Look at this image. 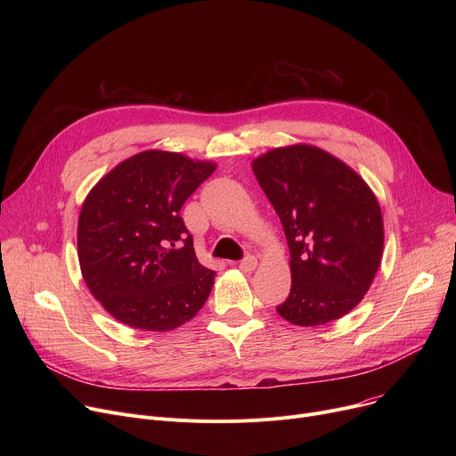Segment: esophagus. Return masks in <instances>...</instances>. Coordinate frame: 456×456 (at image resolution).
I'll return each mask as SVG.
<instances>
[{
  "label": "esophagus",
  "instance_id": "esophagus-1",
  "mask_svg": "<svg viewBox=\"0 0 456 456\" xmlns=\"http://www.w3.org/2000/svg\"><path fill=\"white\" fill-rule=\"evenodd\" d=\"M238 268H240L242 272H246V273H249V272H253L255 268H256V258L253 256V255H248L240 265H238Z\"/></svg>",
  "mask_w": 456,
  "mask_h": 456
}]
</instances>
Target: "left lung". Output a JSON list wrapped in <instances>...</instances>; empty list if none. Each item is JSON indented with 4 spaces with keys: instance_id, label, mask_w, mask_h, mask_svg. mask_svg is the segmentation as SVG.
I'll return each instance as SVG.
<instances>
[{
    "instance_id": "1",
    "label": "left lung",
    "mask_w": 456,
    "mask_h": 456,
    "mask_svg": "<svg viewBox=\"0 0 456 456\" xmlns=\"http://www.w3.org/2000/svg\"><path fill=\"white\" fill-rule=\"evenodd\" d=\"M290 248L286 322L316 327L362 301L380 266L385 225L379 201L351 166L310 143L273 148L251 162Z\"/></svg>"
}]
</instances>
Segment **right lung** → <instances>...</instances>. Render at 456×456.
<instances>
[{"label": "right lung", "mask_w": 456, "mask_h": 456, "mask_svg": "<svg viewBox=\"0 0 456 456\" xmlns=\"http://www.w3.org/2000/svg\"><path fill=\"white\" fill-rule=\"evenodd\" d=\"M216 164L148 150L105 174L77 222V256L90 294L133 329L174 330L208 299L216 273L200 265L181 207Z\"/></svg>", "instance_id": "right-lung-1"}]
</instances>
